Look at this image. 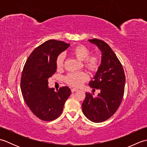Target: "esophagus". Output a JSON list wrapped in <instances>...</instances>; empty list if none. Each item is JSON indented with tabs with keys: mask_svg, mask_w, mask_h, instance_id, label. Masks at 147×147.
<instances>
[{
	"mask_svg": "<svg viewBox=\"0 0 147 147\" xmlns=\"http://www.w3.org/2000/svg\"><path fill=\"white\" fill-rule=\"evenodd\" d=\"M71 92H76V91H78V89H76V88H71Z\"/></svg>",
	"mask_w": 147,
	"mask_h": 147,
	"instance_id": "obj_1",
	"label": "esophagus"
}]
</instances>
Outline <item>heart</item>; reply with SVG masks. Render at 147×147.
I'll return each instance as SVG.
<instances>
[{
  "instance_id": "heart-1",
  "label": "heart",
  "mask_w": 147,
  "mask_h": 147,
  "mask_svg": "<svg viewBox=\"0 0 147 147\" xmlns=\"http://www.w3.org/2000/svg\"><path fill=\"white\" fill-rule=\"evenodd\" d=\"M71 54L78 60L83 61L84 67L92 72H96L100 65V60L98 55L95 54L90 55L91 51L83 45H78L71 50ZM65 55L63 53L59 54L56 59V66L57 69L63 67ZM88 76L84 72H74L67 74L64 77L65 83L69 86L79 87L88 80Z\"/></svg>"
}]
</instances>
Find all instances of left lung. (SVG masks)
Returning <instances> with one entry per match:
<instances>
[{"instance_id":"8db88e82","label":"left lung","mask_w":147,"mask_h":147,"mask_svg":"<svg viewBox=\"0 0 147 147\" xmlns=\"http://www.w3.org/2000/svg\"><path fill=\"white\" fill-rule=\"evenodd\" d=\"M89 42L96 45L102 52V62L89 85L100 90L96 96L86 93L82 104L84 115L92 122L101 123L114 114L123 100L126 77L124 69L116 55L109 45L98 39Z\"/></svg>"}]
</instances>
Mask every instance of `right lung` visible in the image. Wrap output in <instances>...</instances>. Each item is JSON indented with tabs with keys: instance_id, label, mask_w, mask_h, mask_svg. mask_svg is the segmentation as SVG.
<instances>
[{
	"instance_id": "right-lung-1",
	"label": "right lung",
	"mask_w": 147,
	"mask_h": 147,
	"mask_svg": "<svg viewBox=\"0 0 147 147\" xmlns=\"http://www.w3.org/2000/svg\"><path fill=\"white\" fill-rule=\"evenodd\" d=\"M69 45L55 40L46 41L31 53L23 67L22 95L31 111L42 121H51L60 116L71 93L67 86L59 88L57 92L48 87V79L57 69L56 59Z\"/></svg>"
}]
</instances>
